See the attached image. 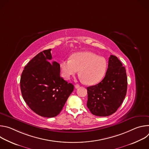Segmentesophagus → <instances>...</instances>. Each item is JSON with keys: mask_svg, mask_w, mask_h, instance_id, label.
Segmentation results:
<instances>
[{"mask_svg": "<svg viewBox=\"0 0 149 149\" xmlns=\"http://www.w3.org/2000/svg\"><path fill=\"white\" fill-rule=\"evenodd\" d=\"M75 87V88H78L79 87V84H76Z\"/></svg>", "mask_w": 149, "mask_h": 149, "instance_id": "1", "label": "esophagus"}]
</instances>
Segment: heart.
I'll return each mask as SVG.
<instances>
[{"instance_id": "obj_1", "label": "heart", "mask_w": 149, "mask_h": 149, "mask_svg": "<svg viewBox=\"0 0 149 149\" xmlns=\"http://www.w3.org/2000/svg\"><path fill=\"white\" fill-rule=\"evenodd\" d=\"M107 65L104 57L88 51L75 53L60 64L62 75L65 79H70L79 70L81 79L87 85L100 82L105 74Z\"/></svg>"}]
</instances>
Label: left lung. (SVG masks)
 I'll list each match as a JSON object with an SVG mask.
<instances>
[{"instance_id": "obj_1", "label": "left lung", "mask_w": 149, "mask_h": 149, "mask_svg": "<svg viewBox=\"0 0 149 149\" xmlns=\"http://www.w3.org/2000/svg\"><path fill=\"white\" fill-rule=\"evenodd\" d=\"M87 89V105L93 115L106 117L117 110L126 95L127 77L125 67L117 56L110 55L104 79Z\"/></svg>"}]
</instances>
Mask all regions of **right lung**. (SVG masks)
Returning a JSON list of instances; mask_svg holds the SVG:
<instances>
[{
    "label": "right lung",
    "instance_id": "add662e5",
    "mask_svg": "<svg viewBox=\"0 0 149 149\" xmlns=\"http://www.w3.org/2000/svg\"><path fill=\"white\" fill-rule=\"evenodd\" d=\"M51 49L37 54L25 67L20 86L24 100L36 114L54 117L62 110L74 86L60 75V65L52 59Z\"/></svg>",
    "mask_w": 149,
    "mask_h": 149
}]
</instances>
